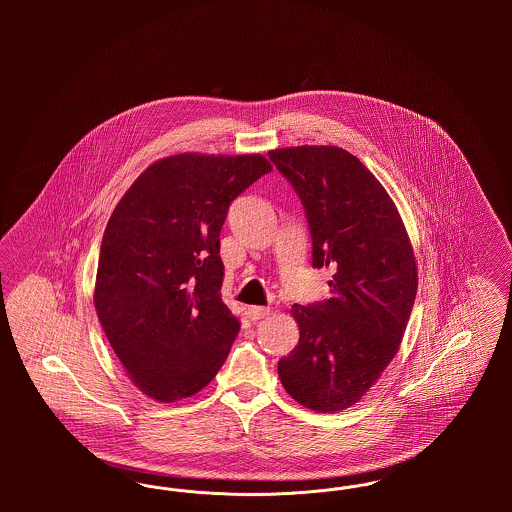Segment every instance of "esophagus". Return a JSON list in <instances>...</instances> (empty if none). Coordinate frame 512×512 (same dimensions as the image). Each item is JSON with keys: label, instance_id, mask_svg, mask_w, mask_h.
I'll use <instances>...</instances> for the list:
<instances>
[{"label": "esophagus", "instance_id": "1", "mask_svg": "<svg viewBox=\"0 0 512 512\" xmlns=\"http://www.w3.org/2000/svg\"><path fill=\"white\" fill-rule=\"evenodd\" d=\"M245 315L249 320H261V318L268 317L270 315V309L268 307H247V311H245Z\"/></svg>", "mask_w": 512, "mask_h": 512}]
</instances>
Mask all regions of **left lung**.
<instances>
[{
  "label": "left lung",
  "mask_w": 512,
  "mask_h": 512,
  "mask_svg": "<svg viewBox=\"0 0 512 512\" xmlns=\"http://www.w3.org/2000/svg\"><path fill=\"white\" fill-rule=\"evenodd\" d=\"M268 157L299 195L313 267L332 268V297L293 305L299 341L278 363L282 386L317 413L349 409L397 355L413 311V245L390 194L349 151L282 147Z\"/></svg>",
  "instance_id": "1"
}]
</instances>
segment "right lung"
<instances>
[{
  "label": "right lung",
  "instance_id": "obj_1",
  "mask_svg": "<svg viewBox=\"0 0 512 512\" xmlns=\"http://www.w3.org/2000/svg\"><path fill=\"white\" fill-rule=\"evenodd\" d=\"M270 171L259 153H178L149 165L117 203L101 240L94 305L147 397H192L224 365L240 320L220 297V228L230 203Z\"/></svg>",
  "mask_w": 512,
  "mask_h": 512
}]
</instances>
